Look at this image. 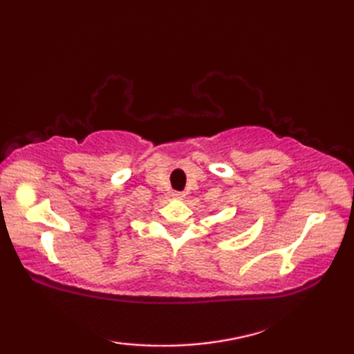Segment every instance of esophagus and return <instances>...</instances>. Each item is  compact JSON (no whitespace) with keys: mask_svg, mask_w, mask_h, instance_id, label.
I'll use <instances>...</instances> for the list:
<instances>
[{"mask_svg":"<svg viewBox=\"0 0 354 354\" xmlns=\"http://www.w3.org/2000/svg\"><path fill=\"white\" fill-rule=\"evenodd\" d=\"M173 198H175V199H184L185 194L183 192H173Z\"/></svg>","mask_w":354,"mask_h":354,"instance_id":"obj_1","label":"esophagus"}]
</instances>
